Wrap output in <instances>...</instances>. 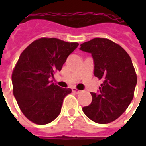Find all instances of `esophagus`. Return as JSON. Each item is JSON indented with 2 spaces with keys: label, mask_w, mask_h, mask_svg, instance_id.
Masks as SVG:
<instances>
[{
  "label": "esophagus",
  "mask_w": 146,
  "mask_h": 146,
  "mask_svg": "<svg viewBox=\"0 0 146 146\" xmlns=\"http://www.w3.org/2000/svg\"><path fill=\"white\" fill-rule=\"evenodd\" d=\"M72 90H73V92H75V93H76V94H78V93H80V90H79V89H76V88H73V89H72Z\"/></svg>",
  "instance_id": "esophagus-1"
}]
</instances>
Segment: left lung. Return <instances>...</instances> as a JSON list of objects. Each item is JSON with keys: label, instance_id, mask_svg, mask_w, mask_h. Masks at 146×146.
I'll list each match as a JSON object with an SVG mask.
<instances>
[{"label": "left lung", "instance_id": "8db88e82", "mask_svg": "<svg viewBox=\"0 0 146 146\" xmlns=\"http://www.w3.org/2000/svg\"><path fill=\"white\" fill-rule=\"evenodd\" d=\"M80 49L91 54L94 75L103 80L98 92H91V104L82 111L97 123L112 122L133 98L137 76L131 58L122 47L107 38H96L80 44Z\"/></svg>", "mask_w": 146, "mask_h": 146}]
</instances>
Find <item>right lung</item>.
I'll return each instance as SVG.
<instances>
[{"instance_id":"right-lung-1","label":"right lung","mask_w":146,"mask_h":146,"mask_svg":"<svg viewBox=\"0 0 146 146\" xmlns=\"http://www.w3.org/2000/svg\"><path fill=\"white\" fill-rule=\"evenodd\" d=\"M78 45L55 38H42L19 56L12 73L13 92L23 113L34 123H49L60 113L64 98L72 90L50 80L56 71L61 70Z\"/></svg>"}]
</instances>
